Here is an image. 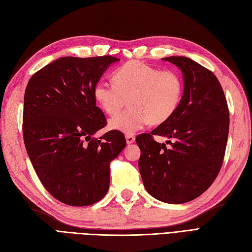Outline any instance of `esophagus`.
<instances>
[{
	"instance_id": "34e87169",
	"label": "esophagus",
	"mask_w": 252,
	"mask_h": 252,
	"mask_svg": "<svg viewBox=\"0 0 252 252\" xmlns=\"http://www.w3.org/2000/svg\"><path fill=\"white\" fill-rule=\"evenodd\" d=\"M134 141H135L134 135H132V134H126V142H127V144H132V143H134Z\"/></svg>"
}]
</instances>
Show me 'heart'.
Wrapping results in <instances>:
<instances>
[{
    "instance_id": "obj_1",
    "label": "heart",
    "mask_w": 252,
    "mask_h": 252,
    "mask_svg": "<svg viewBox=\"0 0 252 252\" xmlns=\"http://www.w3.org/2000/svg\"><path fill=\"white\" fill-rule=\"evenodd\" d=\"M183 81L178 72L159 70L141 61H130L114 71L113 82L101 80L94 97L101 109L114 117L128 104L130 107L109 121L112 130L131 134L151 123L168 121L179 108Z\"/></svg>"
}]
</instances>
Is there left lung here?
<instances>
[{
  "instance_id": "8db88e82",
  "label": "left lung",
  "mask_w": 252,
  "mask_h": 252,
  "mask_svg": "<svg viewBox=\"0 0 252 252\" xmlns=\"http://www.w3.org/2000/svg\"><path fill=\"white\" fill-rule=\"evenodd\" d=\"M163 61L179 67L184 93L179 108L150 133L135 138L139 169L147 192L168 204L192 201L207 190L220 170L229 131V110L222 86L207 68L186 57ZM154 135L170 138V146Z\"/></svg>"
}]
</instances>
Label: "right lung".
<instances>
[{"mask_svg": "<svg viewBox=\"0 0 252 252\" xmlns=\"http://www.w3.org/2000/svg\"><path fill=\"white\" fill-rule=\"evenodd\" d=\"M119 59L63 57L29 80L24 95L23 136L28 157L45 189L70 206L93 205L106 195L110 162L126 146L124 134L106 126L94 87Z\"/></svg>", "mask_w": 252, "mask_h": 252, "instance_id": "right-lung-1", "label": "right lung"}]
</instances>
